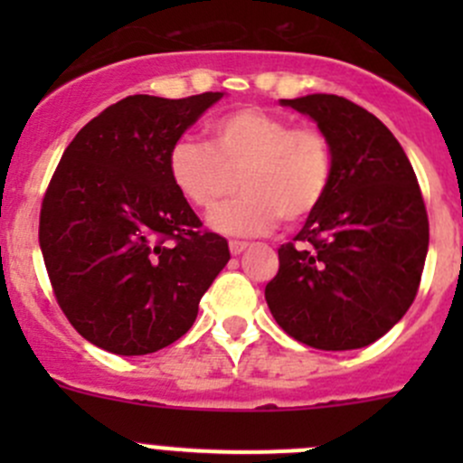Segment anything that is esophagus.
I'll return each mask as SVG.
<instances>
[{
  "label": "esophagus",
  "instance_id": "esophagus-1",
  "mask_svg": "<svg viewBox=\"0 0 463 463\" xmlns=\"http://www.w3.org/2000/svg\"><path fill=\"white\" fill-rule=\"evenodd\" d=\"M228 249H231V253L237 258V255H241L246 249H249V244H246V241H231V244H228Z\"/></svg>",
  "mask_w": 463,
  "mask_h": 463
}]
</instances>
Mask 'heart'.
Here are the masks:
<instances>
[{
    "mask_svg": "<svg viewBox=\"0 0 463 463\" xmlns=\"http://www.w3.org/2000/svg\"><path fill=\"white\" fill-rule=\"evenodd\" d=\"M167 176L193 208L213 210L240 176L241 197L210 214V228L228 237H258L282 217L314 214L334 176L326 134L260 107H241L208 125V143L179 138L167 149Z\"/></svg>",
    "mask_w": 463,
    "mask_h": 463,
    "instance_id": "obj_1",
    "label": "heart"
}]
</instances>
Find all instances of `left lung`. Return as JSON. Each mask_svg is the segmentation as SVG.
Returning <instances> with one entry per match:
<instances>
[{"instance_id": "left-lung-1", "label": "left lung", "mask_w": 463, "mask_h": 463, "mask_svg": "<svg viewBox=\"0 0 463 463\" xmlns=\"http://www.w3.org/2000/svg\"><path fill=\"white\" fill-rule=\"evenodd\" d=\"M316 120L334 154L320 208L278 249L266 284L275 322L325 352L361 349L410 309L428 255V213L417 176L394 134L334 93L279 100Z\"/></svg>"}]
</instances>
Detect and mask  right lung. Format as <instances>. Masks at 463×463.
Wrapping results in <instances>:
<instances>
[{
	"mask_svg": "<svg viewBox=\"0 0 463 463\" xmlns=\"http://www.w3.org/2000/svg\"><path fill=\"white\" fill-rule=\"evenodd\" d=\"M222 98L128 96L64 149L42 202L40 249L60 309L96 347L143 356L179 340L231 260L165 165L170 145Z\"/></svg>",
	"mask_w": 463,
	"mask_h": 463,
	"instance_id": "add662e5",
	"label": "right lung"
}]
</instances>
